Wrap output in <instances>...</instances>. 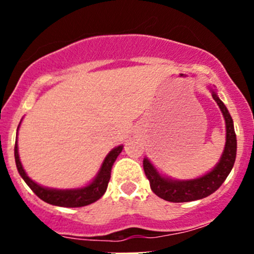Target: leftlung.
Segmentation results:
<instances>
[{
  "label": "left lung",
  "mask_w": 254,
  "mask_h": 254,
  "mask_svg": "<svg viewBox=\"0 0 254 254\" xmlns=\"http://www.w3.org/2000/svg\"><path fill=\"white\" fill-rule=\"evenodd\" d=\"M212 98L219 106L220 111L225 118L226 123V143H225V150L222 152L221 158L219 163L214 167L211 172L199 177L195 179H189V181H175V179L166 178L157 172L152 163L145 158L143 160V171L150 182V187L153 193L165 200L171 203H186V201L199 200L209 196L214 191L220 188L227 176L231 172L234 167L235 160H236V150H237V140L236 134L234 129V122L230 115L229 111L222 103L221 99L217 97L216 92L211 89Z\"/></svg>",
  "instance_id": "1"
}]
</instances>
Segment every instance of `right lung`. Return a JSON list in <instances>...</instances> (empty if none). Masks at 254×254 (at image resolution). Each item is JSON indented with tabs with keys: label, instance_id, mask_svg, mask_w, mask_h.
Returning a JSON list of instances; mask_svg holds the SVG:
<instances>
[{
	"label": "right lung",
	"instance_id": "right-lung-1",
	"mask_svg": "<svg viewBox=\"0 0 254 254\" xmlns=\"http://www.w3.org/2000/svg\"><path fill=\"white\" fill-rule=\"evenodd\" d=\"M123 145L118 146V147L113 148L111 152L107 155L104 158L102 167L99 170L98 175L93 179L92 183L88 186L83 187V188L78 189H50L44 188V187L39 186L35 182H33L29 177L27 176L25 171L23 170L22 163L19 161V155H18V146L17 141L14 145V158H16L17 170L19 172L20 177L24 179L25 183L28 184L30 189L39 196L43 201L51 204V205L56 206H64V207H81L89 205V204L94 203L98 200L99 198L103 196L106 193L107 187H108L109 179H111L112 167L114 165L115 160L122 152Z\"/></svg>",
	"mask_w": 254,
	"mask_h": 254
}]
</instances>
